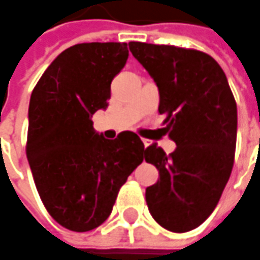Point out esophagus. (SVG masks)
Segmentation results:
<instances>
[{"label":"esophagus","mask_w":260,"mask_h":260,"mask_svg":"<svg viewBox=\"0 0 260 260\" xmlns=\"http://www.w3.org/2000/svg\"><path fill=\"white\" fill-rule=\"evenodd\" d=\"M142 142H144V147H145V148L149 147V144H151V141H149V139H147V138H142Z\"/></svg>","instance_id":"1"}]
</instances>
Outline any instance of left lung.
Returning a JSON list of instances; mask_svg holds the SVG:
<instances>
[{
  "mask_svg": "<svg viewBox=\"0 0 260 260\" xmlns=\"http://www.w3.org/2000/svg\"><path fill=\"white\" fill-rule=\"evenodd\" d=\"M129 50L154 79L158 112L166 115L167 155L152 144L144 158L159 171L145 200L151 216L170 232L199 228L219 203L235 162L237 108L228 77L214 58L199 50L131 41Z\"/></svg>",
  "mask_w": 260,
  "mask_h": 260,
  "instance_id": "1",
  "label": "left lung"
}]
</instances>
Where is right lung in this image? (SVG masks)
Returning <instances> with one entry per match:
<instances>
[{
  "instance_id": "1",
  "label": "right lung",
  "mask_w": 260,
  "mask_h": 260,
  "mask_svg": "<svg viewBox=\"0 0 260 260\" xmlns=\"http://www.w3.org/2000/svg\"><path fill=\"white\" fill-rule=\"evenodd\" d=\"M126 43H82L53 60L28 106L27 158L40 199L63 228L89 232L109 217L118 192L144 161V144L123 131L105 139L92 115L108 108Z\"/></svg>"
}]
</instances>
